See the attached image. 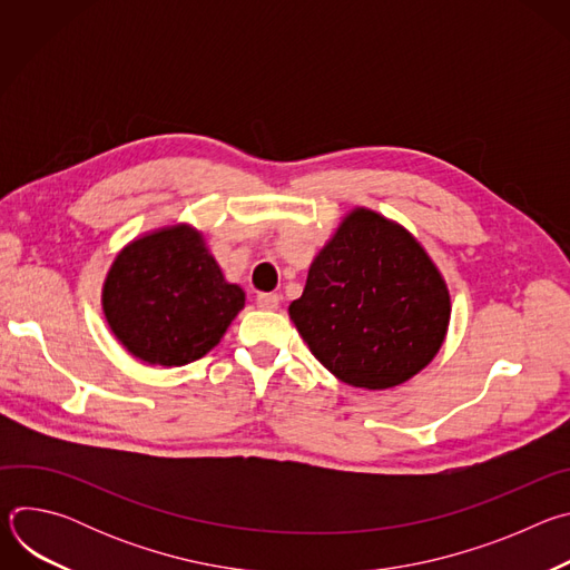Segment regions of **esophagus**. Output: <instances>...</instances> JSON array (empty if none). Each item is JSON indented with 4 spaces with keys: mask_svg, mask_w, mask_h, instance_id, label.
<instances>
[{
    "mask_svg": "<svg viewBox=\"0 0 570 570\" xmlns=\"http://www.w3.org/2000/svg\"><path fill=\"white\" fill-rule=\"evenodd\" d=\"M279 295L277 293H259L257 295V306L264 311H275L279 306Z\"/></svg>",
    "mask_w": 570,
    "mask_h": 570,
    "instance_id": "obj_1",
    "label": "esophagus"
}]
</instances>
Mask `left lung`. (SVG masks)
I'll return each instance as SVG.
<instances>
[{"label":"left lung","mask_w":570,"mask_h":570,"mask_svg":"<svg viewBox=\"0 0 570 570\" xmlns=\"http://www.w3.org/2000/svg\"><path fill=\"white\" fill-rule=\"evenodd\" d=\"M288 313L311 354L336 379L385 390L435 358L451 297L409 229L356 207L313 259Z\"/></svg>","instance_id":"8db88e82"}]
</instances>
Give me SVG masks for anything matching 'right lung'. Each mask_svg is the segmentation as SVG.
I'll return each mask as SVG.
<instances>
[{
  "label": "right lung",
  "instance_id": "right-lung-1",
  "mask_svg": "<svg viewBox=\"0 0 570 570\" xmlns=\"http://www.w3.org/2000/svg\"><path fill=\"white\" fill-rule=\"evenodd\" d=\"M117 341L148 365L178 367L214 350L246 306L191 225L148 232L115 257L101 295Z\"/></svg>",
  "mask_w": 570,
  "mask_h": 570
}]
</instances>
